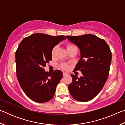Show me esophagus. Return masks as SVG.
Masks as SVG:
<instances>
[{"label":"esophagus","instance_id":"34e87169","mask_svg":"<svg viewBox=\"0 0 125 125\" xmlns=\"http://www.w3.org/2000/svg\"><path fill=\"white\" fill-rule=\"evenodd\" d=\"M67 74L66 73H65V72H63V76H65Z\"/></svg>","mask_w":125,"mask_h":125}]
</instances>
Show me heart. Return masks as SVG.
<instances>
[{"label": "heart", "instance_id": "b5f03b06", "mask_svg": "<svg viewBox=\"0 0 125 125\" xmlns=\"http://www.w3.org/2000/svg\"><path fill=\"white\" fill-rule=\"evenodd\" d=\"M57 48V46H54V47L53 48V49L52 50V55L53 57L54 56L55 53H56V51ZM76 48V47H75L74 45H72V44H68L67 46V50L72 49V48ZM62 67L64 69H68V66L67 64H63L62 65Z\"/></svg>", "mask_w": 125, "mask_h": 125}]
</instances>
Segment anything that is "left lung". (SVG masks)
Returning a JSON list of instances; mask_svg holds the SVG:
<instances>
[{
  "label": "left lung",
  "instance_id": "8db88e82",
  "mask_svg": "<svg viewBox=\"0 0 125 125\" xmlns=\"http://www.w3.org/2000/svg\"><path fill=\"white\" fill-rule=\"evenodd\" d=\"M66 37L80 50V58L74 71L81 72L83 76L71 74L72 82L68 89L73 98L85 102L95 97L108 78L112 53L104 40L92 34Z\"/></svg>",
  "mask_w": 125,
  "mask_h": 125
}]
</instances>
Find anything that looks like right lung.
Listing matches in <instances>:
<instances>
[{"mask_svg":"<svg viewBox=\"0 0 125 125\" xmlns=\"http://www.w3.org/2000/svg\"><path fill=\"white\" fill-rule=\"evenodd\" d=\"M65 39L64 36L36 33L19 44L15 53L17 78L25 94L33 101L46 103L53 98L62 72L56 70L51 74L43 67L52 60L53 48Z\"/></svg>","mask_w":125,"mask_h":125,"instance_id":"right-lung-1","label":"right lung"}]
</instances>
